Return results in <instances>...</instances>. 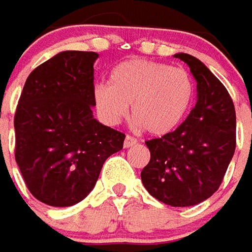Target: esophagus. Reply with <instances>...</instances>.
Returning <instances> with one entry per match:
<instances>
[{"label": "esophagus", "instance_id": "1", "mask_svg": "<svg viewBox=\"0 0 252 252\" xmlns=\"http://www.w3.org/2000/svg\"><path fill=\"white\" fill-rule=\"evenodd\" d=\"M137 144V140H136L135 137H132V136L126 135V140H124V148H131L133 145Z\"/></svg>", "mask_w": 252, "mask_h": 252}]
</instances>
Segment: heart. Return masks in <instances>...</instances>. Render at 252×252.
<instances>
[{"instance_id": "heart-1", "label": "heart", "mask_w": 252, "mask_h": 252, "mask_svg": "<svg viewBox=\"0 0 252 252\" xmlns=\"http://www.w3.org/2000/svg\"><path fill=\"white\" fill-rule=\"evenodd\" d=\"M195 84L183 68L144 59L121 61L108 84L93 89L98 116L109 126L126 119L129 105L136 126L151 135H165L183 121L192 104Z\"/></svg>"}]
</instances>
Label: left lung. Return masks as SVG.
Masks as SVG:
<instances>
[{
	"label": "left lung",
	"mask_w": 252,
	"mask_h": 252,
	"mask_svg": "<svg viewBox=\"0 0 252 252\" xmlns=\"http://www.w3.org/2000/svg\"><path fill=\"white\" fill-rule=\"evenodd\" d=\"M175 57L196 80V104L175 131L145 141L151 160L141 182L159 202L188 207L220 187L235 152L236 115L230 93L200 60L187 53Z\"/></svg>",
	"instance_id": "left-lung-1"
}]
</instances>
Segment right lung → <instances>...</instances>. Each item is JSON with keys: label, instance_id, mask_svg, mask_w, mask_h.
<instances>
[{"label": "right lung", "instance_id": "obj_1", "mask_svg": "<svg viewBox=\"0 0 252 252\" xmlns=\"http://www.w3.org/2000/svg\"><path fill=\"white\" fill-rule=\"evenodd\" d=\"M94 52L66 50L27 79L14 115L16 161L37 200L69 207L94 187L126 135L93 119Z\"/></svg>", "mask_w": 252, "mask_h": 252}]
</instances>
